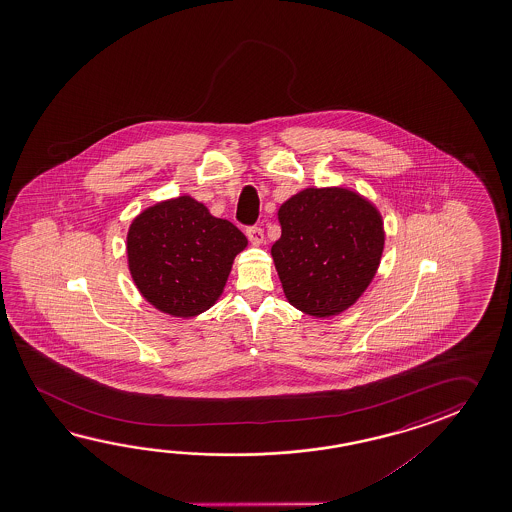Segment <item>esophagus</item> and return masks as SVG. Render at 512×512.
Here are the masks:
<instances>
[{
  "label": "esophagus",
  "mask_w": 512,
  "mask_h": 512,
  "mask_svg": "<svg viewBox=\"0 0 512 512\" xmlns=\"http://www.w3.org/2000/svg\"><path fill=\"white\" fill-rule=\"evenodd\" d=\"M247 238L254 247H260L263 243V230L260 227H251V229H247Z\"/></svg>",
  "instance_id": "obj_1"
}]
</instances>
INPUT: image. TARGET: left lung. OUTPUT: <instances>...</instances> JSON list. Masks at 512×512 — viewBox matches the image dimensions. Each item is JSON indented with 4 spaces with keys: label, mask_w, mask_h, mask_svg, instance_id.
Here are the masks:
<instances>
[{
    "label": "left lung",
    "mask_w": 512,
    "mask_h": 512,
    "mask_svg": "<svg viewBox=\"0 0 512 512\" xmlns=\"http://www.w3.org/2000/svg\"><path fill=\"white\" fill-rule=\"evenodd\" d=\"M278 221L271 256L287 302L315 318L348 311L381 265L379 208L346 186H309L283 201Z\"/></svg>",
    "instance_id": "8db88e82"
}]
</instances>
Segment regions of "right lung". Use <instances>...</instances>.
I'll return each instance as SVG.
<instances>
[{
	"label": "right lung",
	"mask_w": 512,
	"mask_h": 512,
	"mask_svg": "<svg viewBox=\"0 0 512 512\" xmlns=\"http://www.w3.org/2000/svg\"><path fill=\"white\" fill-rule=\"evenodd\" d=\"M247 245L241 230L188 194L144 208L126 234L135 287L157 311L177 318L201 315L218 302Z\"/></svg>",
	"instance_id": "1"
}]
</instances>
